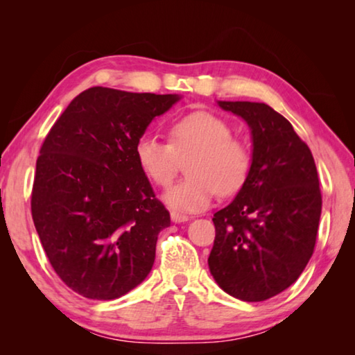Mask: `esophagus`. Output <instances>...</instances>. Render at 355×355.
<instances>
[{
	"label": "esophagus",
	"mask_w": 355,
	"mask_h": 355,
	"mask_svg": "<svg viewBox=\"0 0 355 355\" xmlns=\"http://www.w3.org/2000/svg\"><path fill=\"white\" fill-rule=\"evenodd\" d=\"M171 219L173 222H186L189 219L188 214H183V213H178V211H172L171 213Z\"/></svg>",
	"instance_id": "1"
}]
</instances>
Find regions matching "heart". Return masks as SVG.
<instances>
[{
  "instance_id": "b5f03b06",
  "label": "heart",
  "mask_w": 355,
  "mask_h": 355,
  "mask_svg": "<svg viewBox=\"0 0 355 355\" xmlns=\"http://www.w3.org/2000/svg\"><path fill=\"white\" fill-rule=\"evenodd\" d=\"M169 142L144 136L135 155L141 169L161 188L177 177L180 159L194 152L188 163L189 177L166 194V202L182 211H202L216 194L232 196L241 189L252 167V153L241 137L232 135L225 119L213 112L194 111L171 122Z\"/></svg>"
}]
</instances>
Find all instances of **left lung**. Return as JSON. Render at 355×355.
Masks as SVG:
<instances>
[{"mask_svg":"<svg viewBox=\"0 0 355 355\" xmlns=\"http://www.w3.org/2000/svg\"><path fill=\"white\" fill-rule=\"evenodd\" d=\"M252 130L248 178L213 222L208 266L230 296L260 302L286 290L313 255L322 197L310 148L288 120L264 103L219 101Z\"/></svg>","mask_w":355,"mask_h":355,"instance_id":"obj_1","label":"left lung"}]
</instances>
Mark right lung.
<instances>
[{"mask_svg":"<svg viewBox=\"0 0 355 355\" xmlns=\"http://www.w3.org/2000/svg\"><path fill=\"white\" fill-rule=\"evenodd\" d=\"M178 95L91 87L48 131L35 163L31 214L48 261L87 299L133 290L155 261L171 214L156 199L135 147Z\"/></svg>","mask_w":355,"mask_h":355,"instance_id":"1","label":"right lung"}]
</instances>
